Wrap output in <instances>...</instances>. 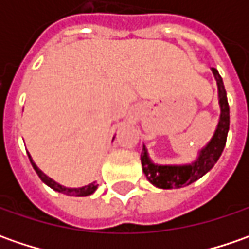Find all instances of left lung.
Returning a JSON list of instances; mask_svg holds the SVG:
<instances>
[{"label":"left lung","mask_w":249,"mask_h":249,"mask_svg":"<svg viewBox=\"0 0 249 249\" xmlns=\"http://www.w3.org/2000/svg\"><path fill=\"white\" fill-rule=\"evenodd\" d=\"M212 73L215 76L216 84H217L220 116H219V122H217L212 139L208 141V144L204 148L198 151V157L196 160L187 165H158L151 160L145 145H142V152H141L142 172L147 176L149 183L158 188L170 190V188H181V187L190 186L191 183L201 178L215 166L217 159L220 158L225 149L227 133L230 127V109H229L223 80L215 68H212Z\"/></svg>","instance_id":"obj_1"}]
</instances>
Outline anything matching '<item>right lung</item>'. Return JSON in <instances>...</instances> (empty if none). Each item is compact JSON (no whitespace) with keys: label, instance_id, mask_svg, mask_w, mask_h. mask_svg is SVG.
<instances>
[{"label":"right lung","instance_id":"add662e5","mask_svg":"<svg viewBox=\"0 0 249 249\" xmlns=\"http://www.w3.org/2000/svg\"><path fill=\"white\" fill-rule=\"evenodd\" d=\"M115 139V137H113ZM27 155H29V159H30V163H32V166L36 170V173L38 175V177L41 178V181L45 183L48 187H51L53 190L55 191H58V193H62V194H66V196H91L97 188H98V184L95 183V181H92L90 184H87V186H83V187H74V188H71V187H65L62 184H59V183H56L55 180H53L51 177H48L45 173H43V170H40L38 166L36 165L33 162V159L30 157V154L27 152Z\"/></svg>","mask_w":249,"mask_h":249}]
</instances>
